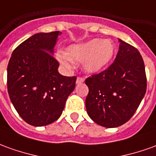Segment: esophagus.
I'll use <instances>...</instances> for the list:
<instances>
[{
    "label": "esophagus",
    "instance_id": "34e87169",
    "mask_svg": "<svg viewBox=\"0 0 156 156\" xmlns=\"http://www.w3.org/2000/svg\"><path fill=\"white\" fill-rule=\"evenodd\" d=\"M83 82H84V78H81V77H78V78H77V80H76V83H77V84H81Z\"/></svg>",
    "mask_w": 156,
    "mask_h": 156
}]
</instances>
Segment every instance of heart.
<instances>
[{
    "instance_id": "heart-1",
    "label": "heart",
    "mask_w": 156,
    "mask_h": 156,
    "mask_svg": "<svg viewBox=\"0 0 156 156\" xmlns=\"http://www.w3.org/2000/svg\"><path fill=\"white\" fill-rule=\"evenodd\" d=\"M116 46L112 40L94 39L83 43L73 44L67 52L57 55L59 62L67 68L73 67V62H83V67L89 73H96L112 62Z\"/></svg>"
}]
</instances>
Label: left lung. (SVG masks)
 <instances>
[{
	"label": "left lung",
	"mask_w": 156,
	"mask_h": 156,
	"mask_svg": "<svg viewBox=\"0 0 156 156\" xmlns=\"http://www.w3.org/2000/svg\"><path fill=\"white\" fill-rule=\"evenodd\" d=\"M119 51L112 65L86 78L89 94L86 110L94 122L116 127L133 116L145 94V67L139 51L119 40Z\"/></svg>",
	"instance_id": "obj_1"
}]
</instances>
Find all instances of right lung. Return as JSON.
Wrapping results in <instances>:
<instances>
[{"mask_svg": "<svg viewBox=\"0 0 156 156\" xmlns=\"http://www.w3.org/2000/svg\"><path fill=\"white\" fill-rule=\"evenodd\" d=\"M61 34H34L14 50L7 66L10 100L23 120L34 127L58 119L75 88L77 78L60 74L52 55Z\"/></svg>", "mask_w": 156, "mask_h": 156, "instance_id": "obj_1", "label": "right lung"}]
</instances>
